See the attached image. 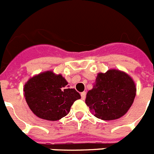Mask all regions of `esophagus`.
<instances>
[{"instance_id": "obj_1", "label": "esophagus", "mask_w": 154, "mask_h": 154, "mask_svg": "<svg viewBox=\"0 0 154 154\" xmlns=\"http://www.w3.org/2000/svg\"><path fill=\"white\" fill-rule=\"evenodd\" d=\"M86 92H82V93H81V99L82 100L86 99Z\"/></svg>"}]
</instances>
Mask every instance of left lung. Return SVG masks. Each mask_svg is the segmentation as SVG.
Segmentation results:
<instances>
[{
    "instance_id": "obj_1",
    "label": "left lung",
    "mask_w": 154,
    "mask_h": 154,
    "mask_svg": "<svg viewBox=\"0 0 154 154\" xmlns=\"http://www.w3.org/2000/svg\"><path fill=\"white\" fill-rule=\"evenodd\" d=\"M136 94V83L132 77L123 71L111 68L97 74L93 89L86 94V103L97 118L116 120L128 112Z\"/></svg>"
}]
</instances>
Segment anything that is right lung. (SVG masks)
<instances>
[{
    "label": "right lung",
    "mask_w": 154,
    "mask_h": 154,
    "mask_svg": "<svg viewBox=\"0 0 154 154\" xmlns=\"http://www.w3.org/2000/svg\"><path fill=\"white\" fill-rule=\"evenodd\" d=\"M61 74L46 71L32 76L24 86V97L30 110L38 118L60 120L66 116L76 100L81 98L75 89L68 87Z\"/></svg>",
    "instance_id": "obj_1"
}]
</instances>
